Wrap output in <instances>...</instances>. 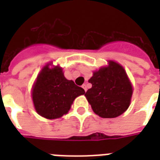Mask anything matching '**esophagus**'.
I'll list each match as a JSON object with an SVG mask.
<instances>
[{"label":"esophagus","instance_id":"34e87169","mask_svg":"<svg viewBox=\"0 0 160 160\" xmlns=\"http://www.w3.org/2000/svg\"><path fill=\"white\" fill-rule=\"evenodd\" d=\"M82 88L84 89V90H85V92L87 91V86H86V85H85V84H84V85H82Z\"/></svg>","mask_w":160,"mask_h":160}]
</instances>
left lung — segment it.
Returning <instances> with one entry per match:
<instances>
[{
    "label": "left lung",
    "instance_id": "8db88e82",
    "mask_svg": "<svg viewBox=\"0 0 160 160\" xmlns=\"http://www.w3.org/2000/svg\"><path fill=\"white\" fill-rule=\"evenodd\" d=\"M92 87L85 94L93 111L102 118H115L130 105L133 88L123 66L109 60V65L93 73Z\"/></svg>",
    "mask_w": 160,
    "mask_h": 160
}]
</instances>
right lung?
<instances>
[{
  "instance_id": "add662e5",
  "label": "right lung",
  "mask_w": 160,
  "mask_h": 160,
  "mask_svg": "<svg viewBox=\"0 0 160 160\" xmlns=\"http://www.w3.org/2000/svg\"><path fill=\"white\" fill-rule=\"evenodd\" d=\"M46 65L32 88V100L36 112L44 118L58 119L67 114L73 101L84 95V89L64 76L62 68Z\"/></svg>"
}]
</instances>
